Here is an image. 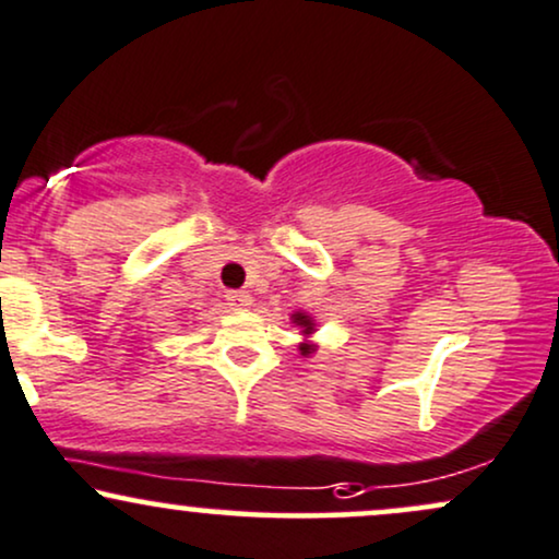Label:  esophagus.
I'll return each mask as SVG.
<instances>
[{"instance_id": "esophagus-1", "label": "esophagus", "mask_w": 559, "mask_h": 559, "mask_svg": "<svg viewBox=\"0 0 559 559\" xmlns=\"http://www.w3.org/2000/svg\"><path fill=\"white\" fill-rule=\"evenodd\" d=\"M226 299H228V305H231L234 309H247V307L252 305V297L247 292H228Z\"/></svg>"}]
</instances>
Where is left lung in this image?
<instances>
[{"instance_id": "8db88e82", "label": "left lung", "mask_w": 559, "mask_h": 559, "mask_svg": "<svg viewBox=\"0 0 559 559\" xmlns=\"http://www.w3.org/2000/svg\"><path fill=\"white\" fill-rule=\"evenodd\" d=\"M294 322H297V325L301 328V333L305 335H312V331H314V322H312V318H309V314H305V312H297L294 314ZM299 352L301 354H312L314 352V346L312 344H299Z\"/></svg>"}]
</instances>
